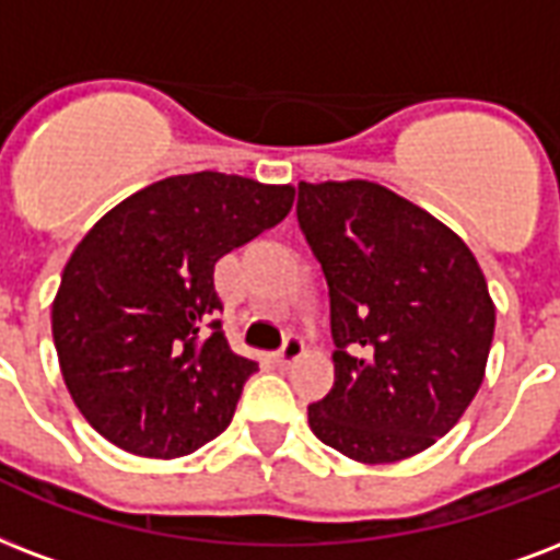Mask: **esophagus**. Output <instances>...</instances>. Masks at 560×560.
Returning <instances> with one entry per match:
<instances>
[{
    "mask_svg": "<svg viewBox=\"0 0 560 560\" xmlns=\"http://www.w3.org/2000/svg\"><path fill=\"white\" fill-rule=\"evenodd\" d=\"M302 352H305V343H302L299 337L290 335L288 340L281 343L279 352L272 355V361H276V364H279V366H290V364H293V361H299V358H302Z\"/></svg>",
    "mask_w": 560,
    "mask_h": 560,
    "instance_id": "34e87169",
    "label": "esophagus"
}]
</instances>
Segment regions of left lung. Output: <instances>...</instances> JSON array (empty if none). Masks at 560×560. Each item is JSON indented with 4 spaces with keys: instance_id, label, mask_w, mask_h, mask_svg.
<instances>
[{
    "instance_id": "8db88e82",
    "label": "left lung",
    "mask_w": 560,
    "mask_h": 560,
    "mask_svg": "<svg viewBox=\"0 0 560 560\" xmlns=\"http://www.w3.org/2000/svg\"><path fill=\"white\" fill-rule=\"evenodd\" d=\"M296 220L323 267L335 387L311 432L364 464L411 458L467 411L497 311L458 234L373 182H299Z\"/></svg>"
}]
</instances>
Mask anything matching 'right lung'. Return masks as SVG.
I'll return each instance as SVG.
<instances>
[{
  "label": "right lung",
  "instance_id": "obj_1",
  "mask_svg": "<svg viewBox=\"0 0 560 560\" xmlns=\"http://www.w3.org/2000/svg\"><path fill=\"white\" fill-rule=\"evenodd\" d=\"M290 185L173 176L102 217L63 267L52 337L84 420L143 458L190 455L232 422L258 364L223 335L213 264L279 225Z\"/></svg>",
  "mask_w": 560,
  "mask_h": 560
}]
</instances>
